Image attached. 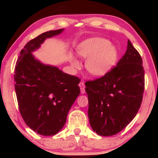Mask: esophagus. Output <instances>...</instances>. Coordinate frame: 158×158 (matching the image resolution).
<instances>
[{
    "mask_svg": "<svg viewBox=\"0 0 158 158\" xmlns=\"http://www.w3.org/2000/svg\"><path fill=\"white\" fill-rule=\"evenodd\" d=\"M79 87H80V89H81V94H85V85H84L83 82H81V83H79Z\"/></svg>",
    "mask_w": 158,
    "mask_h": 158,
    "instance_id": "34e87169",
    "label": "esophagus"
}]
</instances>
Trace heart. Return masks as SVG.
Returning <instances> with one entry per match:
<instances>
[{"label": "heart", "mask_w": 158, "mask_h": 158, "mask_svg": "<svg viewBox=\"0 0 158 158\" xmlns=\"http://www.w3.org/2000/svg\"><path fill=\"white\" fill-rule=\"evenodd\" d=\"M77 54L88 59L85 66L88 72L94 75H103L111 70L117 58V52L110 45L109 41L102 38H91L86 40L79 45ZM72 65L79 68L81 63L74 59Z\"/></svg>", "instance_id": "heart-1"}]
</instances>
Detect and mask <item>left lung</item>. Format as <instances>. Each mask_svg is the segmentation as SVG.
I'll return each mask as SVG.
<instances>
[{"instance_id": "8db88e82", "label": "left lung", "mask_w": 158, "mask_h": 158, "mask_svg": "<svg viewBox=\"0 0 158 158\" xmlns=\"http://www.w3.org/2000/svg\"><path fill=\"white\" fill-rule=\"evenodd\" d=\"M125 55L104 76L85 82L88 118L97 135H115L137 114L144 88L142 57L128 40Z\"/></svg>"}]
</instances>
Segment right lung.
<instances>
[{
	"instance_id": "obj_1",
	"label": "right lung",
	"mask_w": 158,
	"mask_h": 158,
	"mask_svg": "<svg viewBox=\"0 0 158 158\" xmlns=\"http://www.w3.org/2000/svg\"><path fill=\"white\" fill-rule=\"evenodd\" d=\"M63 31H49L30 40L21 49L15 67V90L21 115L27 126L41 135L52 136L61 130L80 94L78 77L42 63L32 54L46 39Z\"/></svg>"
}]
</instances>
